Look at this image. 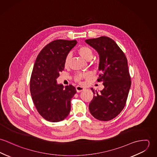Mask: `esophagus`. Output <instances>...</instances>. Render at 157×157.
<instances>
[{
    "label": "esophagus",
    "instance_id": "esophagus-1",
    "mask_svg": "<svg viewBox=\"0 0 157 157\" xmlns=\"http://www.w3.org/2000/svg\"><path fill=\"white\" fill-rule=\"evenodd\" d=\"M76 90L77 91V92H82V90H85V88L84 87H82L81 86H76Z\"/></svg>",
    "mask_w": 157,
    "mask_h": 157
}]
</instances>
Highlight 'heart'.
I'll list each match as a JSON object with an SVG mask.
<instances>
[{"instance_id":"b5f03b06","label":"heart","mask_w":157,"mask_h":157,"mask_svg":"<svg viewBox=\"0 0 157 157\" xmlns=\"http://www.w3.org/2000/svg\"><path fill=\"white\" fill-rule=\"evenodd\" d=\"M78 52L83 58H84L87 60H90L93 57L92 50L91 49V48H90V47L87 46H80L78 49ZM69 59H70V55L68 54L65 59V66H67L68 65ZM90 76V74L89 72H80L74 76V80L77 82H81L83 79L88 78Z\"/></svg>"}]
</instances>
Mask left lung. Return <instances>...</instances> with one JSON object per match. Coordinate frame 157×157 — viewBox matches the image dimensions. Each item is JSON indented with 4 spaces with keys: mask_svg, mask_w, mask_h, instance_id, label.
Returning a JSON list of instances; mask_svg holds the SVG:
<instances>
[{
    "mask_svg": "<svg viewBox=\"0 0 157 157\" xmlns=\"http://www.w3.org/2000/svg\"><path fill=\"white\" fill-rule=\"evenodd\" d=\"M85 42L98 52L97 79L103 82L104 89L98 93L91 88L94 95L89 109L92 115L101 121H109L123 109L131 85L128 60L124 53L112 39L101 36Z\"/></svg>",
    "mask_w": 157,
    "mask_h": 157,
    "instance_id": "left-lung-1",
    "label": "left lung"
}]
</instances>
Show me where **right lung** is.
I'll use <instances>...</instances> for the list:
<instances>
[{"mask_svg": "<svg viewBox=\"0 0 157 157\" xmlns=\"http://www.w3.org/2000/svg\"><path fill=\"white\" fill-rule=\"evenodd\" d=\"M76 40H56L37 56L30 78V92L39 114L46 120H63L71 111V100L77 92L72 85L57 84L56 79L65 67V59Z\"/></svg>", "mask_w": 157, "mask_h": 157, "instance_id": "right-lung-1", "label": "right lung"}]
</instances>
